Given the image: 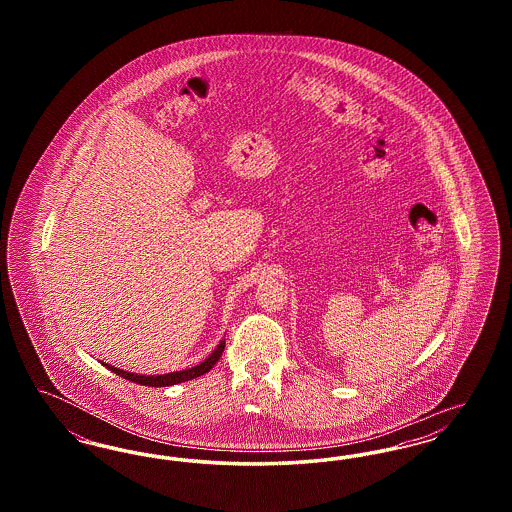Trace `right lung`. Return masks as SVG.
<instances>
[{"mask_svg":"<svg viewBox=\"0 0 512 512\" xmlns=\"http://www.w3.org/2000/svg\"><path fill=\"white\" fill-rule=\"evenodd\" d=\"M224 351V340L220 341L219 345L215 347V351L199 365L192 366V368H184V370H176V372H169V374H136V372H128V370H122L117 366L107 365V363H101L105 368H109L111 372L119 374L124 380H130V382H136L140 386H149V388H167V386H174V384H180V382H188V380H194L203 376L205 372H209L213 366L217 365V361L220 359Z\"/></svg>","mask_w":512,"mask_h":512,"instance_id":"right-lung-1","label":"right lung"}]
</instances>
